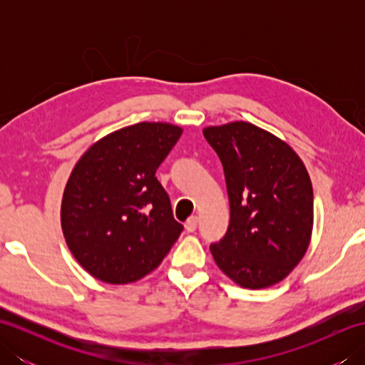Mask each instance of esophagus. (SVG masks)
Here are the masks:
<instances>
[{
    "mask_svg": "<svg viewBox=\"0 0 365 365\" xmlns=\"http://www.w3.org/2000/svg\"><path fill=\"white\" fill-rule=\"evenodd\" d=\"M196 227H197V216H190L187 222H185V229L188 232H195Z\"/></svg>",
    "mask_w": 365,
    "mask_h": 365,
    "instance_id": "1",
    "label": "esophagus"
}]
</instances>
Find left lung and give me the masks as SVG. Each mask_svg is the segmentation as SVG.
<instances>
[{
	"mask_svg": "<svg viewBox=\"0 0 365 365\" xmlns=\"http://www.w3.org/2000/svg\"><path fill=\"white\" fill-rule=\"evenodd\" d=\"M222 163L230 205L226 235L210 245L216 265L245 289L292 273L311 243L314 191L292 147L250 122L204 128Z\"/></svg>",
	"mask_w": 365,
	"mask_h": 365,
	"instance_id": "1",
	"label": "left lung"
}]
</instances>
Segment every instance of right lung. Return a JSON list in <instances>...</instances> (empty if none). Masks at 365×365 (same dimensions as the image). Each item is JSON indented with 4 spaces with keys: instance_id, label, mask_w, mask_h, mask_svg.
<instances>
[{
    "instance_id": "obj_1",
    "label": "right lung",
    "mask_w": 365,
    "mask_h": 365,
    "mask_svg": "<svg viewBox=\"0 0 365 365\" xmlns=\"http://www.w3.org/2000/svg\"><path fill=\"white\" fill-rule=\"evenodd\" d=\"M182 131L166 122H139L98 139L75 165L61 226L91 276L114 285L136 282L180 237L183 226L155 173Z\"/></svg>"
}]
</instances>
